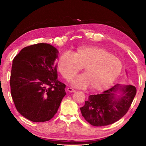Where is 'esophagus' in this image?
<instances>
[{"mask_svg": "<svg viewBox=\"0 0 146 146\" xmlns=\"http://www.w3.org/2000/svg\"><path fill=\"white\" fill-rule=\"evenodd\" d=\"M67 90L68 91H69V92H71V93H73V92H75L76 91V90H75L74 89L72 88H67Z\"/></svg>", "mask_w": 146, "mask_h": 146, "instance_id": "esophagus-1", "label": "esophagus"}]
</instances>
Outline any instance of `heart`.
<instances>
[{
	"label": "heart",
	"mask_w": 146,
	"mask_h": 146,
	"mask_svg": "<svg viewBox=\"0 0 146 146\" xmlns=\"http://www.w3.org/2000/svg\"><path fill=\"white\" fill-rule=\"evenodd\" d=\"M58 69L62 77L69 80L84 67L85 73L72 80L76 87L90 85L93 91L109 88L119 76L123 68L120 59L113 56L106 48L98 46H83L72 53L63 52L59 56Z\"/></svg>",
	"instance_id": "1"
}]
</instances>
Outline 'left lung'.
Returning a JSON list of instances; mask_svg holds the SVG:
<instances>
[{"label": "left lung", "instance_id": "left-lung-1", "mask_svg": "<svg viewBox=\"0 0 146 146\" xmlns=\"http://www.w3.org/2000/svg\"><path fill=\"white\" fill-rule=\"evenodd\" d=\"M118 91L123 94L116 98L115 93ZM136 93L137 89L133 85L117 84L102 94L90 95L80 110L85 120L92 126L109 125L126 114Z\"/></svg>", "mask_w": 146, "mask_h": 146}]
</instances>
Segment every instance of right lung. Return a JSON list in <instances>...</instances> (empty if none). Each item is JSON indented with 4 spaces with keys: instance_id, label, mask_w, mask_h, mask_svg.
Returning <instances> with one entry per match:
<instances>
[{
    "instance_id": "add662e5",
    "label": "right lung",
    "mask_w": 146,
    "mask_h": 146,
    "mask_svg": "<svg viewBox=\"0 0 146 146\" xmlns=\"http://www.w3.org/2000/svg\"><path fill=\"white\" fill-rule=\"evenodd\" d=\"M58 51L46 43L23 48L13 61L11 93L16 109L32 121L50 120L66 96V85L57 79Z\"/></svg>"
}]
</instances>
